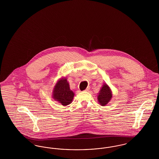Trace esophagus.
<instances>
[{
  "label": "esophagus",
  "mask_w": 159,
  "mask_h": 159,
  "mask_svg": "<svg viewBox=\"0 0 159 159\" xmlns=\"http://www.w3.org/2000/svg\"><path fill=\"white\" fill-rule=\"evenodd\" d=\"M89 89H90V88H87L84 90V91H86V92H88V91H89Z\"/></svg>",
  "instance_id": "34e87169"
}]
</instances>
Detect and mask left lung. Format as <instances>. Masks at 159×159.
Listing matches in <instances>:
<instances>
[{"instance_id":"left-lung-1","label":"left lung","mask_w":159,"mask_h":159,"mask_svg":"<svg viewBox=\"0 0 159 159\" xmlns=\"http://www.w3.org/2000/svg\"><path fill=\"white\" fill-rule=\"evenodd\" d=\"M112 98V92L110 87L104 83L101 88L98 95V101L100 105L104 106L107 105Z\"/></svg>"}]
</instances>
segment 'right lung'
Returning a JSON list of instances; mask_svg holds the SVG:
<instances>
[{
    "instance_id": "1",
    "label": "right lung",
    "mask_w": 159,
    "mask_h": 159,
    "mask_svg": "<svg viewBox=\"0 0 159 159\" xmlns=\"http://www.w3.org/2000/svg\"><path fill=\"white\" fill-rule=\"evenodd\" d=\"M75 93L70 89V85L66 78H62L55 84L52 92V98L62 106L71 104Z\"/></svg>"
}]
</instances>
